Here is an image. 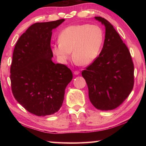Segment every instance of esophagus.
Listing matches in <instances>:
<instances>
[{
	"label": "esophagus",
	"instance_id": "esophagus-1",
	"mask_svg": "<svg viewBox=\"0 0 146 146\" xmlns=\"http://www.w3.org/2000/svg\"><path fill=\"white\" fill-rule=\"evenodd\" d=\"M79 73H80V71H74V75H78Z\"/></svg>",
	"mask_w": 146,
	"mask_h": 146
}]
</instances>
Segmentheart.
I'll use <instances>...</instances> for the list:
<instances>
[{
	"label": "heart",
	"instance_id": "obj_1",
	"mask_svg": "<svg viewBox=\"0 0 146 146\" xmlns=\"http://www.w3.org/2000/svg\"><path fill=\"white\" fill-rule=\"evenodd\" d=\"M104 38V31L98 25H71L61 31L59 42L53 44L51 50L62 64L67 62L73 51V58L76 64L89 65L99 55Z\"/></svg>",
	"mask_w": 146,
	"mask_h": 146
}]
</instances>
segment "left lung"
Here are the masks:
<instances>
[{
    "mask_svg": "<svg viewBox=\"0 0 146 146\" xmlns=\"http://www.w3.org/2000/svg\"><path fill=\"white\" fill-rule=\"evenodd\" d=\"M106 28L104 43L99 56L82 72L89 98L94 107L112 110L126 99L134 85V65L126 45L107 20L95 17Z\"/></svg>",
    "mask_w": 146,
    "mask_h": 146,
    "instance_id": "8db88e82",
    "label": "left lung"
}]
</instances>
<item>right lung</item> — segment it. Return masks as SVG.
<instances>
[{"mask_svg": "<svg viewBox=\"0 0 146 146\" xmlns=\"http://www.w3.org/2000/svg\"><path fill=\"white\" fill-rule=\"evenodd\" d=\"M64 19L32 24L15 46L10 68L11 90L20 104L39 117L60 110L66 86L73 78L70 69L55 64L51 48L52 30Z\"/></svg>", "mask_w": 146, "mask_h": 146, "instance_id": "1", "label": "right lung"}]
</instances>
